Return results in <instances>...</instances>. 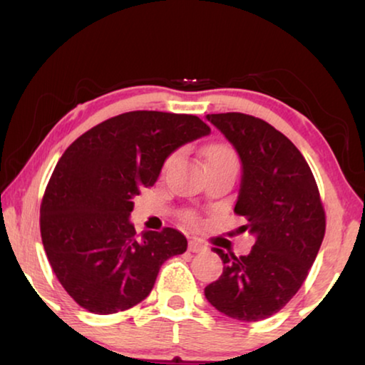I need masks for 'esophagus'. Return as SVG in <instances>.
Returning a JSON list of instances; mask_svg holds the SVG:
<instances>
[{
  "label": "esophagus",
  "mask_w": 365,
  "mask_h": 365,
  "mask_svg": "<svg viewBox=\"0 0 365 365\" xmlns=\"http://www.w3.org/2000/svg\"><path fill=\"white\" fill-rule=\"evenodd\" d=\"M207 250V246L204 243H200L199 240H190L189 241V251L190 253H204Z\"/></svg>",
  "instance_id": "esophagus-1"
}]
</instances>
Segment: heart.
I'll return each mask as SVG.
<instances>
[{"label":"heart","instance_id":"heart-1","mask_svg":"<svg viewBox=\"0 0 365 365\" xmlns=\"http://www.w3.org/2000/svg\"><path fill=\"white\" fill-rule=\"evenodd\" d=\"M178 158V153H173L170 158H168L166 165H170L171 161H175ZM212 161H233V163H238V158H237V153L228 147V145H223V143H215L212 145V147L207 148L205 151V163H212ZM186 218L189 222H194L195 218L194 215H186Z\"/></svg>","mask_w":365,"mask_h":365}]
</instances>
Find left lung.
Masks as SVG:
<instances>
[{"mask_svg":"<svg viewBox=\"0 0 365 365\" xmlns=\"http://www.w3.org/2000/svg\"><path fill=\"white\" fill-rule=\"evenodd\" d=\"M210 120L237 148L243 178L235 214L256 241L248 256L214 248L223 274L205 287L218 312L259 322L289 304L305 282L327 230V217L310 166L290 140L266 120L225 112Z\"/></svg>","mask_w":365,"mask_h":365,"instance_id":"1","label":"left lung"}]
</instances>
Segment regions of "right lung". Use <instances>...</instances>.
<instances>
[{
	"mask_svg": "<svg viewBox=\"0 0 365 365\" xmlns=\"http://www.w3.org/2000/svg\"><path fill=\"white\" fill-rule=\"evenodd\" d=\"M197 115L132 110L78 137L50 176L41 204V237L61 287L85 310L110 315L135 307L160 267L187 250L181 232L137 235L132 199L151 187L173 151L209 135Z\"/></svg>",
	"mask_w": 365,
	"mask_h": 365,
	"instance_id": "add662e5",
	"label": "right lung"
}]
</instances>
